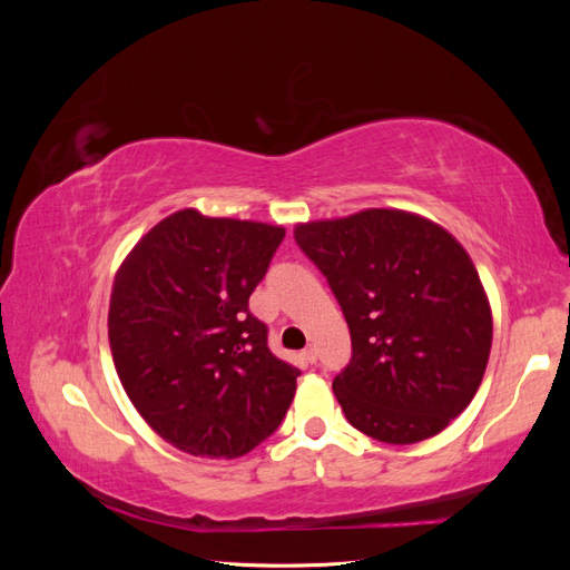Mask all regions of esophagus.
Wrapping results in <instances>:
<instances>
[{"label": "esophagus", "mask_w": 570, "mask_h": 570, "mask_svg": "<svg viewBox=\"0 0 570 570\" xmlns=\"http://www.w3.org/2000/svg\"><path fill=\"white\" fill-rule=\"evenodd\" d=\"M302 356L306 358V364H316V358H318V352H316V347H306V350L302 352Z\"/></svg>", "instance_id": "obj_1"}]
</instances>
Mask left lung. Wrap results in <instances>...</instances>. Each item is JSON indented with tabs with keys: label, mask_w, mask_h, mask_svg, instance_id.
<instances>
[{
	"label": "left lung",
	"mask_w": 570,
	"mask_h": 570,
	"mask_svg": "<svg viewBox=\"0 0 570 570\" xmlns=\"http://www.w3.org/2000/svg\"><path fill=\"white\" fill-rule=\"evenodd\" d=\"M335 292L352 361L333 392L347 421L387 444L433 438L471 404L488 368L492 308L469 252L402 209L297 223Z\"/></svg>",
	"instance_id": "left-lung-1"
}]
</instances>
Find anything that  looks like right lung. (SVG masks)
Returning <instances> with one entry per match:
<instances>
[{
    "label": "right lung",
    "instance_id": "right-lung-1",
    "mask_svg": "<svg viewBox=\"0 0 570 570\" xmlns=\"http://www.w3.org/2000/svg\"><path fill=\"white\" fill-rule=\"evenodd\" d=\"M285 228L183 209L118 266L109 344L128 400L176 450L237 459L281 425L297 390L249 314Z\"/></svg>",
    "mask_w": 570,
    "mask_h": 570
}]
</instances>
